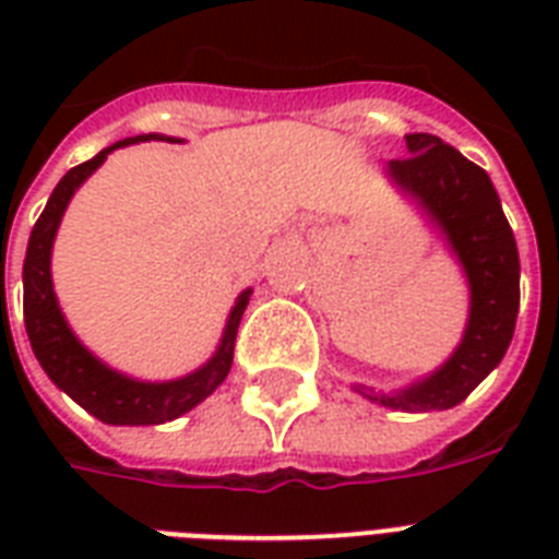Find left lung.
Masks as SVG:
<instances>
[{"label": "left lung", "instance_id": "left-lung-1", "mask_svg": "<svg viewBox=\"0 0 559 559\" xmlns=\"http://www.w3.org/2000/svg\"><path fill=\"white\" fill-rule=\"evenodd\" d=\"M406 159L389 162L391 182L438 223L469 281L464 340L438 371L397 394H359L400 412L452 408L502 362L520 313V252L485 170L432 133H408Z\"/></svg>", "mask_w": 559, "mask_h": 559}]
</instances>
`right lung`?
I'll list each match as a JSON object with an SVG mask.
<instances>
[{"mask_svg": "<svg viewBox=\"0 0 559 559\" xmlns=\"http://www.w3.org/2000/svg\"><path fill=\"white\" fill-rule=\"evenodd\" d=\"M151 139L153 142H174V139H165L159 133L133 135L124 142L109 144L98 156H92L90 162L69 170L57 182L46 209L34 223V231L28 237V252H25V266H22V287H25L22 310H25V331H28L34 357L39 359V366L57 389H63L78 406L112 426L168 424V420L186 415L197 403L209 397L211 391L226 380L228 368H231L237 324L243 319V310L249 305V296H252V289L237 296L217 354L193 373L170 382L130 380L124 373L112 371L98 357H92L90 350L78 342V336L69 331V324L57 307L55 287H51V246H55L57 226L63 219L66 205L72 200V193L104 165V159L116 147L151 142Z\"/></svg>", "mask_w": 559, "mask_h": 559, "instance_id": "obj_1", "label": "right lung"}]
</instances>
